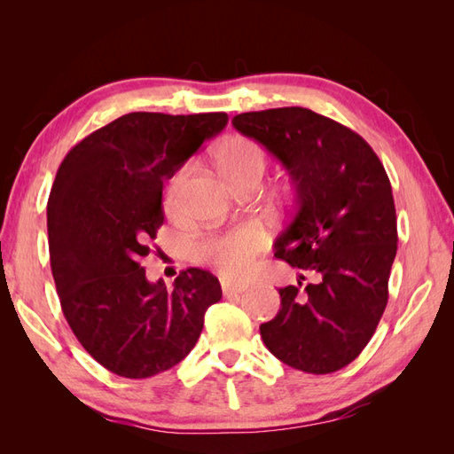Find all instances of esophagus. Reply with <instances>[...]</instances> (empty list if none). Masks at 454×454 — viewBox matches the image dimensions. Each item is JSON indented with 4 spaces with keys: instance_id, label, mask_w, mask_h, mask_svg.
Here are the masks:
<instances>
[{
    "instance_id": "esophagus-1",
    "label": "esophagus",
    "mask_w": 454,
    "mask_h": 454,
    "mask_svg": "<svg viewBox=\"0 0 454 454\" xmlns=\"http://www.w3.org/2000/svg\"><path fill=\"white\" fill-rule=\"evenodd\" d=\"M222 287H223V295H225V297L239 295V294H242V292L246 290L244 284H229V282H223Z\"/></svg>"
}]
</instances>
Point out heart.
Returning a JSON list of instances; mask_svg holds the SVG:
<instances>
[{"instance_id":"heart-1","label":"heart","mask_w":454,"mask_h":454,"mask_svg":"<svg viewBox=\"0 0 454 454\" xmlns=\"http://www.w3.org/2000/svg\"><path fill=\"white\" fill-rule=\"evenodd\" d=\"M215 159L219 170L232 185L250 176H263L265 170V151L257 142L242 136L227 140L217 149ZM187 176L189 168L185 167L172 177L164 195V208L168 214L182 210ZM261 246H263V231L257 225H242L227 235L202 240L197 244L195 254L199 259L217 267L227 278H242L254 270Z\"/></svg>"}]
</instances>
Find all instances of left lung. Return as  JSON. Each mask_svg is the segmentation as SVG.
<instances>
[{"mask_svg":"<svg viewBox=\"0 0 454 454\" xmlns=\"http://www.w3.org/2000/svg\"><path fill=\"white\" fill-rule=\"evenodd\" d=\"M232 127L292 177L294 212L274 255L318 278L280 287L261 339L290 367L333 373L358 358L388 303L397 227L387 170L360 134L307 107L240 114Z\"/></svg>","mask_w":454,"mask_h":454,"instance_id":"obj_1","label":"left lung"}]
</instances>
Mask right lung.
I'll list each match as a JSON object with an SVG mask.
<instances>
[{
    "label": "right lung",
    "instance_id": "right-lung-1",
    "mask_svg": "<svg viewBox=\"0 0 454 454\" xmlns=\"http://www.w3.org/2000/svg\"><path fill=\"white\" fill-rule=\"evenodd\" d=\"M227 114L134 112L89 134L60 164L47 204L51 269L62 312L92 358L147 379L193 350L222 299L212 272L182 270L172 290L140 265L164 222L162 185L222 132Z\"/></svg>",
    "mask_w": 454,
    "mask_h": 454
}]
</instances>
